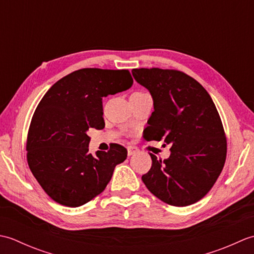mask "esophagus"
<instances>
[{
	"mask_svg": "<svg viewBox=\"0 0 254 254\" xmlns=\"http://www.w3.org/2000/svg\"><path fill=\"white\" fill-rule=\"evenodd\" d=\"M138 153V148L136 147H133V146H128L127 147V155L128 156H133Z\"/></svg>",
	"mask_w": 254,
	"mask_h": 254,
	"instance_id": "obj_1",
	"label": "esophagus"
}]
</instances>
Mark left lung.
I'll return each mask as SVG.
<instances>
[{
  "label": "left lung",
  "mask_w": 254,
  "mask_h": 254,
  "mask_svg": "<svg viewBox=\"0 0 254 254\" xmlns=\"http://www.w3.org/2000/svg\"><path fill=\"white\" fill-rule=\"evenodd\" d=\"M132 74L154 101L144 138L171 145L164 161L149 154L153 164L142 176L144 185L169 205L196 203L216 182L226 160L227 142L216 107L206 89L183 72L154 67L133 68Z\"/></svg>",
  "instance_id": "1"
}]
</instances>
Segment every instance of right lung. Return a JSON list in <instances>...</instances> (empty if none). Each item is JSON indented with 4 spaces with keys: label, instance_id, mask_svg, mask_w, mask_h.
Here are the masks:
<instances>
[{
    "label": "right lung",
    "instance_id": "add662e5",
    "mask_svg": "<svg viewBox=\"0 0 254 254\" xmlns=\"http://www.w3.org/2000/svg\"><path fill=\"white\" fill-rule=\"evenodd\" d=\"M133 85L127 69L82 68L51 86L38 105L27 137L32 175L53 201L78 207L105 190L127 150L112 144L108 152H88L90 127H105L102 97Z\"/></svg>",
    "mask_w": 254,
    "mask_h": 254
}]
</instances>
